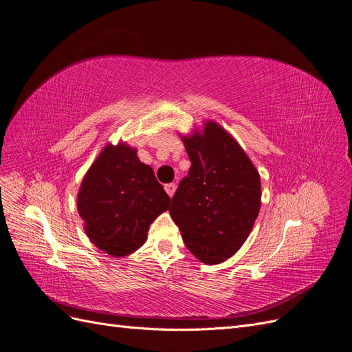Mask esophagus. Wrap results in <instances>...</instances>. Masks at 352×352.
<instances>
[{"label":"esophagus","instance_id":"1","mask_svg":"<svg viewBox=\"0 0 352 352\" xmlns=\"http://www.w3.org/2000/svg\"><path fill=\"white\" fill-rule=\"evenodd\" d=\"M175 190H177V184H175V183H169V184H166V186H165V192H166L170 197L174 196Z\"/></svg>","mask_w":352,"mask_h":352}]
</instances>
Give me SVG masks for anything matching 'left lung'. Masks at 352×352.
Returning a JSON list of instances; mask_svg holds the SVG:
<instances>
[{
  "mask_svg": "<svg viewBox=\"0 0 352 352\" xmlns=\"http://www.w3.org/2000/svg\"><path fill=\"white\" fill-rule=\"evenodd\" d=\"M183 142L192 166L178 184L169 214L190 253L206 265L232 257L260 211L258 170L219 123L208 120Z\"/></svg>",
  "mask_w": 352,
  "mask_h": 352,
  "instance_id": "8db88e82",
  "label": "left lung"
}]
</instances>
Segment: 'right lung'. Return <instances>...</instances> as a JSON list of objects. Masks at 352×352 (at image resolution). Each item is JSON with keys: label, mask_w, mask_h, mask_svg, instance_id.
<instances>
[{"label": "right lung", "mask_w": 352, "mask_h": 352, "mask_svg": "<svg viewBox=\"0 0 352 352\" xmlns=\"http://www.w3.org/2000/svg\"><path fill=\"white\" fill-rule=\"evenodd\" d=\"M170 197L142 164L137 148L107 144L89 168L77 196L85 232L111 257L129 256L147 241L150 224L169 208Z\"/></svg>", "instance_id": "right-lung-1"}]
</instances>
